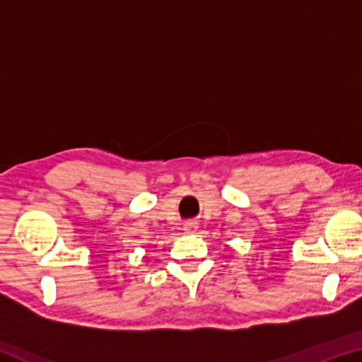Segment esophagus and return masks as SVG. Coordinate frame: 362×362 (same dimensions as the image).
Instances as JSON below:
<instances>
[{"label":"esophagus","instance_id":"34e87169","mask_svg":"<svg viewBox=\"0 0 362 362\" xmlns=\"http://www.w3.org/2000/svg\"><path fill=\"white\" fill-rule=\"evenodd\" d=\"M183 230H185L187 233H194L196 230H198V223H196V222H188V223H185V226H183Z\"/></svg>","mask_w":362,"mask_h":362}]
</instances>
